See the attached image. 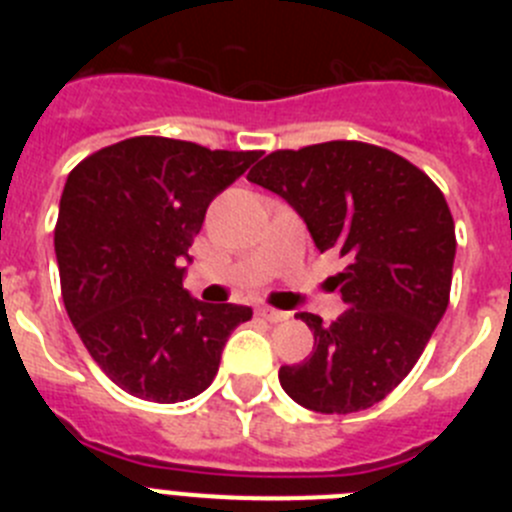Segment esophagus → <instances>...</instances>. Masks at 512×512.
I'll return each instance as SVG.
<instances>
[{"instance_id":"esophagus-1","label":"esophagus","mask_w":512,"mask_h":512,"mask_svg":"<svg viewBox=\"0 0 512 512\" xmlns=\"http://www.w3.org/2000/svg\"><path fill=\"white\" fill-rule=\"evenodd\" d=\"M259 315L264 320H269V323H284V320H289V312L274 310V307H259Z\"/></svg>"}]
</instances>
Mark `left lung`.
<instances>
[{
  "label": "left lung",
  "mask_w": 512,
  "mask_h": 512,
  "mask_svg": "<svg viewBox=\"0 0 512 512\" xmlns=\"http://www.w3.org/2000/svg\"><path fill=\"white\" fill-rule=\"evenodd\" d=\"M248 182L284 197L315 246L346 259L330 282L348 310L330 325L300 312L315 348L279 369L282 390L315 413L372 408L408 377L449 307L456 233L446 197L408 158L361 140L274 151Z\"/></svg>",
  "instance_id": "obj_1"
}]
</instances>
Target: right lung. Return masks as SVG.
Segmentation results:
<instances>
[{
  "mask_svg": "<svg viewBox=\"0 0 512 512\" xmlns=\"http://www.w3.org/2000/svg\"><path fill=\"white\" fill-rule=\"evenodd\" d=\"M256 158L135 135L66 179L56 223L63 305L89 356L128 395L166 405L197 397L233 328L251 320V307L192 300L182 264L207 205Z\"/></svg>",
  "mask_w": 512,
  "mask_h": 512,
  "instance_id": "obj_1",
  "label": "right lung"
}]
</instances>
